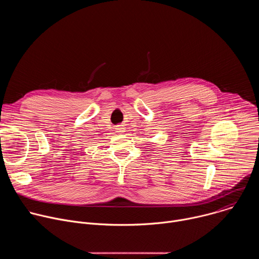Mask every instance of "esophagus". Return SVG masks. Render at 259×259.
<instances>
[{
  "label": "esophagus",
  "instance_id": "1",
  "mask_svg": "<svg viewBox=\"0 0 259 259\" xmlns=\"http://www.w3.org/2000/svg\"><path fill=\"white\" fill-rule=\"evenodd\" d=\"M116 131H117L118 133H123V132H125V128H124L122 125H119V126H117Z\"/></svg>",
  "mask_w": 259,
  "mask_h": 259
}]
</instances>
